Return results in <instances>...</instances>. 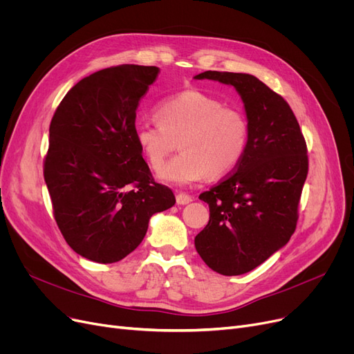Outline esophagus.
<instances>
[{"instance_id": "esophagus-1", "label": "esophagus", "mask_w": 354, "mask_h": 354, "mask_svg": "<svg viewBox=\"0 0 354 354\" xmlns=\"http://www.w3.org/2000/svg\"><path fill=\"white\" fill-rule=\"evenodd\" d=\"M176 202H178V205H187V203L192 202V196L188 195V194L179 192V194L176 195Z\"/></svg>"}]
</instances>
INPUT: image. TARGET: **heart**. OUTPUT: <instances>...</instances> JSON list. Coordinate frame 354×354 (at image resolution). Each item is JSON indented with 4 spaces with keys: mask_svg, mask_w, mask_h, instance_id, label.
Here are the masks:
<instances>
[{
    "mask_svg": "<svg viewBox=\"0 0 354 354\" xmlns=\"http://www.w3.org/2000/svg\"><path fill=\"white\" fill-rule=\"evenodd\" d=\"M158 124H138L135 140L153 171H159L175 140L180 153L159 174L165 182L188 185L224 175L243 158L250 123L245 113L199 88H187L160 102L155 110Z\"/></svg>",
    "mask_w": 354,
    "mask_h": 354,
    "instance_id": "b5f03b06",
    "label": "heart"
}]
</instances>
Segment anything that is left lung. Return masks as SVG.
Masks as SVG:
<instances>
[{"label":"left lung","mask_w":354,"mask_h":354,"mask_svg":"<svg viewBox=\"0 0 354 354\" xmlns=\"http://www.w3.org/2000/svg\"><path fill=\"white\" fill-rule=\"evenodd\" d=\"M236 88L244 102L250 135L234 172L199 198L208 203V225L195 248L211 270L245 274L284 247L295 231L308 174L306 139L290 104L245 73L203 71Z\"/></svg>","instance_id":"1"}]
</instances>
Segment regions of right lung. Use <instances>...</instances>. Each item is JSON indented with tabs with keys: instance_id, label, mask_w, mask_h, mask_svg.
Returning a JSON list of instances; mask_svg holds the SVG:
<instances>
[{
	"instance_id": "right-lung-1",
	"label": "right lung",
	"mask_w": 354,
	"mask_h": 354,
	"mask_svg": "<svg viewBox=\"0 0 354 354\" xmlns=\"http://www.w3.org/2000/svg\"><path fill=\"white\" fill-rule=\"evenodd\" d=\"M159 67L122 64L74 84L50 123L44 180L66 243L100 264L123 259L149 219L174 207L135 140L136 109Z\"/></svg>"
}]
</instances>
